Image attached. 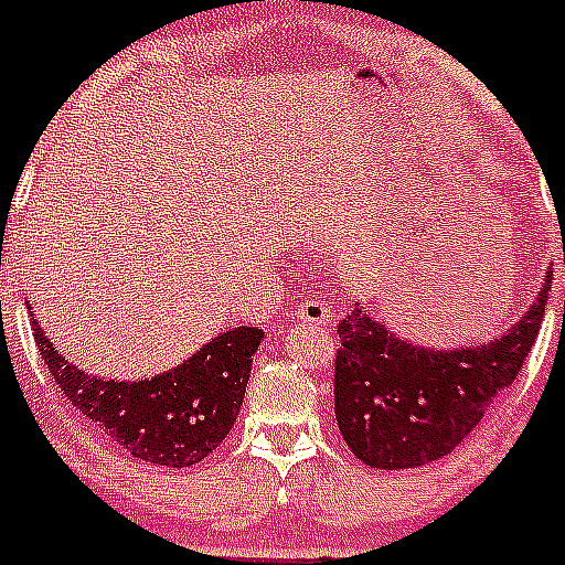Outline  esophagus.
Masks as SVG:
<instances>
[{"mask_svg":"<svg viewBox=\"0 0 565 565\" xmlns=\"http://www.w3.org/2000/svg\"><path fill=\"white\" fill-rule=\"evenodd\" d=\"M295 318L303 320V323L326 326L331 320V309L326 307L323 300H307V303H300V307L295 309Z\"/></svg>","mask_w":565,"mask_h":565,"instance_id":"obj_1","label":"esophagus"}]
</instances>
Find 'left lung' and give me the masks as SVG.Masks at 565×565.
<instances>
[{"instance_id": "obj_1", "label": "left lung", "mask_w": 565, "mask_h": 565, "mask_svg": "<svg viewBox=\"0 0 565 565\" xmlns=\"http://www.w3.org/2000/svg\"><path fill=\"white\" fill-rule=\"evenodd\" d=\"M552 267L530 312L488 345L451 351L413 345L360 309L337 334L334 415L356 460L382 471L418 468L449 455L519 376L544 320Z\"/></svg>"}]
</instances>
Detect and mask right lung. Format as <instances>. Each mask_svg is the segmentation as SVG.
I'll return each instance as SVG.
<instances>
[{
  "mask_svg": "<svg viewBox=\"0 0 565 565\" xmlns=\"http://www.w3.org/2000/svg\"><path fill=\"white\" fill-rule=\"evenodd\" d=\"M33 331L41 360L72 407L119 449L167 468L194 466L228 437L245 398L253 354L265 337L262 329L236 326L170 373L114 382L92 376L57 354L39 320H33Z\"/></svg>",
  "mask_w": 565,
  "mask_h": 565,
  "instance_id": "1",
  "label": "right lung"
}]
</instances>
